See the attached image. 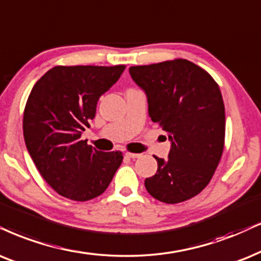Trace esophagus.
Here are the masks:
<instances>
[{
  "label": "esophagus",
  "mask_w": 261,
  "mask_h": 261,
  "mask_svg": "<svg viewBox=\"0 0 261 261\" xmlns=\"http://www.w3.org/2000/svg\"><path fill=\"white\" fill-rule=\"evenodd\" d=\"M125 155H126L127 158H131V159H137V158L141 156V154H137V153H130V151H126L125 153Z\"/></svg>",
  "instance_id": "1"
}]
</instances>
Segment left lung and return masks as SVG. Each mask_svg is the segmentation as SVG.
<instances>
[{
	"label": "left lung",
	"instance_id": "1",
	"mask_svg": "<svg viewBox=\"0 0 261 261\" xmlns=\"http://www.w3.org/2000/svg\"><path fill=\"white\" fill-rule=\"evenodd\" d=\"M146 92L148 112L169 136V159L155 156L158 171L144 180L148 193L165 203L183 202L212 179L224 150L225 108L208 72L186 59L131 66Z\"/></svg>",
	"mask_w": 261,
	"mask_h": 261
}]
</instances>
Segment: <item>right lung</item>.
Instances as JSON below:
<instances>
[{
  "label": "right lung",
  "instance_id": "add662e5",
  "mask_svg": "<svg viewBox=\"0 0 261 261\" xmlns=\"http://www.w3.org/2000/svg\"><path fill=\"white\" fill-rule=\"evenodd\" d=\"M125 65L55 66L38 79L24 111L25 144L44 180L59 195L88 201L101 195L123 163V153L100 151L81 140L98 98Z\"/></svg>",
  "mask_w": 261,
  "mask_h": 261
}]
</instances>
